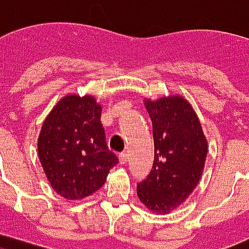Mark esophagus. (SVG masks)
I'll list each match as a JSON object with an SVG mask.
<instances>
[{
	"label": "esophagus",
	"mask_w": 249,
	"mask_h": 249,
	"mask_svg": "<svg viewBox=\"0 0 249 249\" xmlns=\"http://www.w3.org/2000/svg\"><path fill=\"white\" fill-rule=\"evenodd\" d=\"M119 160L121 165H125V163L128 162V154H126V153H121L119 156Z\"/></svg>",
	"instance_id": "obj_1"
}]
</instances>
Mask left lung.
<instances>
[{
    "label": "left lung",
    "instance_id": "1",
    "mask_svg": "<svg viewBox=\"0 0 249 249\" xmlns=\"http://www.w3.org/2000/svg\"><path fill=\"white\" fill-rule=\"evenodd\" d=\"M153 125L154 161L137 183V195L149 210L170 213L194 191L207 156V141L198 116L183 97L145 101Z\"/></svg>",
    "mask_w": 249,
    "mask_h": 249
}]
</instances>
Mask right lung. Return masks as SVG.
<instances>
[{"label":"right lung","instance_id":"right-lung-1","mask_svg":"<svg viewBox=\"0 0 249 249\" xmlns=\"http://www.w3.org/2000/svg\"><path fill=\"white\" fill-rule=\"evenodd\" d=\"M100 116V104L92 96L68 95L42 125L39 161L53 189L67 199L99 190L119 162L108 149Z\"/></svg>","mask_w":249,"mask_h":249}]
</instances>
